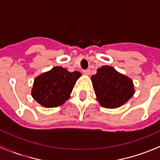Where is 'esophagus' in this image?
Returning <instances> with one entry per match:
<instances>
[{"mask_svg":"<svg viewBox=\"0 0 160 160\" xmlns=\"http://www.w3.org/2000/svg\"><path fill=\"white\" fill-rule=\"evenodd\" d=\"M83 72H84L85 75L87 76H89L90 74V70H89V69H88V70H83Z\"/></svg>","mask_w":160,"mask_h":160,"instance_id":"34e87169","label":"esophagus"}]
</instances>
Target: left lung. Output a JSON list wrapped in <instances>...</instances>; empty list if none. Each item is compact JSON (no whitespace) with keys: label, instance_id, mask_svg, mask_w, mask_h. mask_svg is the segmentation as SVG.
Segmentation results:
<instances>
[{"label":"left lung","instance_id":"obj_1","mask_svg":"<svg viewBox=\"0 0 160 160\" xmlns=\"http://www.w3.org/2000/svg\"><path fill=\"white\" fill-rule=\"evenodd\" d=\"M91 80L97 100L105 108L121 107L135 93L132 80L110 66L98 68Z\"/></svg>","mask_w":160,"mask_h":160}]
</instances>
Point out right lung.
<instances>
[{"label":"right lung","instance_id":"obj_1","mask_svg":"<svg viewBox=\"0 0 160 160\" xmlns=\"http://www.w3.org/2000/svg\"><path fill=\"white\" fill-rule=\"evenodd\" d=\"M81 73L78 71L69 72L61 67L41 74L34 80L32 96L46 108L62 105L70 97L72 88Z\"/></svg>","mask_w":160,"mask_h":160}]
</instances>
